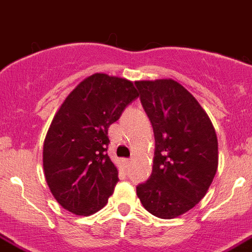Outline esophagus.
I'll return each instance as SVG.
<instances>
[{
  "mask_svg": "<svg viewBox=\"0 0 252 252\" xmlns=\"http://www.w3.org/2000/svg\"><path fill=\"white\" fill-rule=\"evenodd\" d=\"M123 163H124V165H126V166H128L129 164L131 163V159H124V160H123Z\"/></svg>",
  "mask_w": 252,
  "mask_h": 252,
  "instance_id": "1",
  "label": "esophagus"
}]
</instances>
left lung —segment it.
Returning a JSON list of instances; mask_svg holds the SVG:
<instances>
[{
  "instance_id": "8db88e82",
  "label": "left lung",
  "mask_w": 252,
  "mask_h": 252,
  "mask_svg": "<svg viewBox=\"0 0 252 252\" xmlns=\"http://www.w3.org/2000/svg\"><path fill=\"white\" fill-rule=\"evenodd\" d=\"M155 137L153 171L137 187L154 216L174 219L205 196L218 170V138L199 102L174 79L137 81Z\"/></svg>"
}]
</instances>
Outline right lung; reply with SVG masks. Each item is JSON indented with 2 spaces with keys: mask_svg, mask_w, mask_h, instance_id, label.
<instances>
[{
  "mask_svg": "<svg viewBox=\"0 0 252 252\" xmlns=\"http://www.w3.org/2000/svg\"><path fill=\"white\" fill-rule=\"evenodd\" d=\"M138 95L133 82L95 73L62 103L44 139L43 170L63 209L88 216L108 203L119 180L107 154L108 128Z\"/></svg>",
  "mask_w": 252,
  "mask_h": 252,
  "instance_id": "add662e5",
  "label": "right lung"
}]
</instances>
